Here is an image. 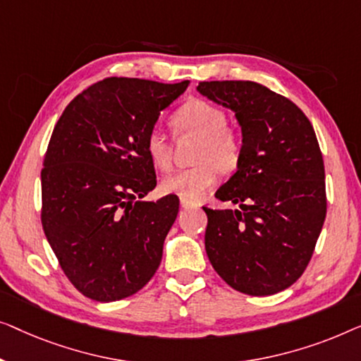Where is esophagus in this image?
I'll return each mask as SVG.
<instances>
[{"label": "esophagus", "instance_id": "obj_1", "mask_svg": "<svg viewBox=\"0 0 361 361\" xmlns=\"http://www.w3.org/2000/svg\"><path fill=\"white\" fill-rule=\"evenodd\" d=\"M180 202H181V207H185V209H195V207H200V204H197L196 201H191V200H186V197H181L180 200Z\"/></svg>", "mask_w": 361, "mask_h": 361}]
</instances>
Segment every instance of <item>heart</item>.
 <instances>
[{"instance_id":"heart-1","label":"heart","mask_w":361,"mask_h":361,"mask_svg":"<svg viewBox=\"0 0 361 361\" xmlns=\"http://www.w3.org/2000/svg\"><path fill=\"white\" fill-rule=\"evenodd\" d=\"M171 124L176 132L200 139L192 169L180 170L161 181L164 191L186 200H200L219 180V171H233L242 157V140L227 124L226 111L206 99H190L175 111ZM145 152L154 166L171 169V140L160 129L145 137Z\"/></svg>"}]
</instances>
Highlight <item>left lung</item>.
Wrapping results in <instances>:
<instances>
[{
	"mask_svg": "<svg viewBox=\"0 0 361 361\" xmlns=\"http://www.w3.org/2000/svg\"><path fill=\"white\" fill-rule=\"evenodd\" d=\"M242 128L237 171L216 191L240 209H209L206 253L222 280L250 296L280 293L302 275L327 212L316 132L293 101L255 81H201Z\"/></svg>",
	"mask_w": 361,
	"mask_h": 361,
	"instance_id": "1",
	"label": "left lung"
}]
</instances>
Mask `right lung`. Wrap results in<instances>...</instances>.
<instances>
[{"label":"right lung","instance_id":"right-lung-1","mask_svg":"<svg viewBox=\"0 0 361 361\" xmlns=\"http://www.w3.org/2000/svg\"><path fill=\"white\" fill-rule=\"evenodd\" d=\"M188 85L106 78L55 124L40 171V219L63 273L93 301L132 296L160 265L180 200L142 201L157 186L145 137Z\"/></svg>","mask_w":361,"mask_h":361}]
</instances>
